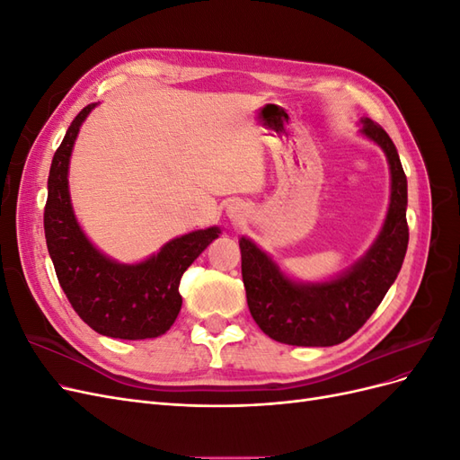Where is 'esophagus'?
<instances>
[{"label":"esophagus","mask_w":460,"mask_h":460,"mask_svg":"<svg viewBox=\"0 0 460 460\" xmlns=\"http://www.w3.org/2000/svg\"><path fill=\"white\" fill-rule=\"evenodd\" d=\"M228 215H230V218H234V220H240V218L243 217L242 207H240V205H232V207H228Z\"/></svg>","instance_id":"obj_1"}]
</instances>
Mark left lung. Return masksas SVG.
<instances>
[{"label": "left lung", "mask_w": 460, "mask_h": 460, "mask_svg": "<svg viewBox=\"0 0 460 460\" xmlns=\"http://www.w3.org/2000/svg\"><path fill=\"white\" fill-rule=\"evenodd\" d=\"M368 140L378 144L392 172V198L385 222L367 255L328 282H294L247 238L240 240L247 305L269 338L301 347H330L351 338L378 309L401 270L409 245L407 176L387 132L360 119Z\"/></svg>", "instance_id": "8db88e82"}]
</instances>
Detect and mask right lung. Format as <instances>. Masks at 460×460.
<instances>
[{
    "mask_svg": "<svg viewBox=\"0 0 460 460\" xmlns=\"http://www.w3.org/2000/svg\"><path fill=\"white\" fill-rule=\"evenodd\" d=\"M95 105L75 117L51 161L44 208L48 252L68 303L92 330L119 340L157 338L174 324L182 307L180 278L220 230L180 235L137 264H120L97 252L78 226L66 178L80 124Z\"/></svg>",
    "mask_w": 460,
    "mask_h": 460,
    "instance_id": "add662e5",
    "label": "right lung"
}]
</instances>
